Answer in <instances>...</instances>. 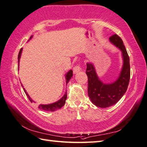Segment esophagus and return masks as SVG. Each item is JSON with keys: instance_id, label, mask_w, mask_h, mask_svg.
<instances>
[{"instance_id": "1", "label": "esophagus", "mask_w": 147, "mask_h": 147, "mask_svg": "<svg viewBox=\"0 0 147 147\" xmlns=\"http://www.w3.org/2000/svg\"><path fill=\"white\" fill-rule=\"evenodd\" d=\"M81 67L79 66V65H77L75 67H74V69H73V71H74V74H77L78 72L80 71H81Z\"/></svg>"}]
</instances>
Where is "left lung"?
Instances as JSON below:
<instances>
[{"label": "left lung", "instance_id": "obj_1", "mask_svg": "<svg viewBox=\"0 0 147 147\" xmlns=\"http://www.w3.org/2000/svg\"><path fill=\"white\" fill-rule=\"evenodd\" d=\"M109 40L122 53L123 63L116 80L111 83H103L97 76L94 64L90 62L86 64L88 96L92 103L100 108H107L116 104L125 94L130 81V59L122 39L115 34Z\"/></svg>", "mask_w": 147, "mask_h": 147}]
</instances>
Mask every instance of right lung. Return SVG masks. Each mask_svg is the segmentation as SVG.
<instances>
[{
    "instance_id": "1",
    "label": "right lung",
    "mask_w": 147,
    "mask_h": 147,
    "mask_svg": "<svg viewBox=\"0 0 147 147\" xmlns=\"http://www.w3.org/2000/svg\"><path fill=\"white\" fill-rule=\"evenodd\" d=\"M33 37V35L31 36V37L30 38V39L28 40L29 41L30 39H32V38ZM22 48L20 49V50L19 53V55H18V63H19V61H20V57H21V53H22ZM72 76H73V71L71 70V69H69V70L67 72L65 75V79H66V85H67V84H68V82L70 80V79L72 78ZM21 85L22 86L23 89H24V91L26 94L27 97H28V99H29L30 101H31V102H35L30 97L29 95L27 93L26 90L25 88H24V86H23L22 84H21ZM67 98V93H66V91L65 92V94H64V96L61 97V98L59 100V101H56L55 102H53V103H51V104H48V105H38V109H40V110H45V111H50V112H54L55 111V110H58L59 109H61V107H63L64 104H65L66 102V100Z\"/></svg>"
}]
</instances>
